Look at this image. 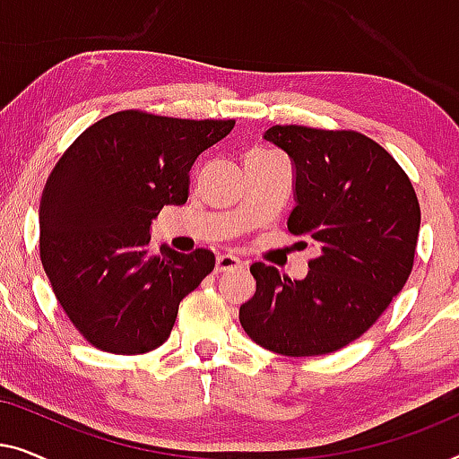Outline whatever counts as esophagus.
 I'll use <instances>...</instances> for the list:
<instances>
[{"mask_svg":"<svg viewBox=\"0 0 459 459\" xmlns=\"http://www.w3.org/2000/svg\"><path fill=\"white\" fill-rule=\"evenodd\" d=\"M240 267H242V263H240V259H236V256H231V255H219L217 256V265H215L217 273L234 272V269H240Z\"/></svg>","mask_w":459,"mask_h":459,"instance_id":"obj_1","label":"esophagus"}]
</instances>
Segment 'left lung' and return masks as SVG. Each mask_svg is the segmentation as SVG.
Instances as JSON below:
<instances>
[{
  "label": "left lung",
  "mask_w": 459,
  "mask_h": 459,
  "mask_svg": "<svg viewBox=\"0 0 459 459\" xmlns=\"http://www.w3.org/2000/svg\"><path fill=\"white\" fill-rule=\"evenodd\" d=\"M265 140L297 169L288 231L309 238L319 255L305 280L255 263L256 292L240 307V324L273 353H334L403 290L420 231L416 190L399 162L359 131L273 125Z\"/></svg>",
  "instance_id": "8db88e82"
}]
</instances>
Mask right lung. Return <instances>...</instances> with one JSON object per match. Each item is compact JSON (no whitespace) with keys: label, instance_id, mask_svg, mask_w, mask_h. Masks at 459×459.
<instances>
[{"label":"right lung","instance_id":"right-lung-1","mask_svg":"<svg viewBox=\"0 0 459 459\" xmlns=\"http://www.w3.org/2000/svg\"><path fill=\"white\" fill-rule=\"evenodd\" d=\"M234 118L118 110L87 127L56 162L39 203V256L56 299L91 347L142 355L171 334L179 303L215 255L150 248L162 206L184 204L194 160Z\"/></svg>","mask_w":459,"mask_h":459}]
</instances>
